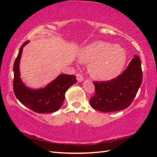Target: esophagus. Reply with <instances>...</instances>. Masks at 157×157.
<instances>
[{
	"mask_svg": "<svg viewBox=\"0 0 157 157\" xmlns=\"http://www.w3.org/2000/svg\"><path fill=\"white\" fill-rule=\"evenodd\" d=\"M77 79H78V81L79 82H81L84 80V78H83V76L81 75V74L78 73V74H77Z\"/></svg>",
	"mask_w": 157,
	"mask_h": 157,
	"instance_id": "1",
	"label": "esophagus"
}]
</instances>
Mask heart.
Here are the masks:
<instances>
[{
    "label": "heart",
    "instance_id": "heart-1",
    "mask_svg": "<svg viewBox=\"0 0 157 157\" xmlns=\"http://www.w3.org/2000/svg\"><path fill=\"white\" fill-rule=\"evenodd\" d=\"M79 59L81 62L89 63L88 71L92 77L108 80L121 73L126 62V52L118 45L97 41L81 50Z\"/></svg>",
    "mask_w": 157,
    "mask_h": 157
}]
</instances>
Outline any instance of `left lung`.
I'll use <instances>...</instances> for the list:
<instances>
[{
    "instance_id": "left-lung-1",
    "label": "left lung",
    "mask_w": 157,
    "mask_h": 157,
    "mask_svg": "<svg viewBox=\"0 0 157 157\" xmlns=\"http://www.w3.org/2000/svg\"><path fill=\"white\" fill-rule=\"evenodd\" d=\"M142 79L141 61L134 55L127 68L117 78L107 82H94L95 93L90 99V105L102 112L124 109L136 96Z\"/></svg>"
}]
</instances>
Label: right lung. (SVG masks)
Here are the masks:
<instances>
[{"mask_svg":"<svg viewBox=\"0 0 157 157\" xmlns=\"http://www.w3.org/2000/svg\"><path fill=\"white\" fill-rule=\"evenodd\" d=\"M28 42V41H25L21 46L13 66V89L14 94L23 105L34 112L39 113L55 112L62 107L66 91L77 82L76 76L61 74L44 88L39 89L28 88L21 80L19 71V63L23 48Z\"/></svg>","mask_w":157,"mask_h":157,"instance_id":"add662e5","label":"right lung"}]
</instances>
